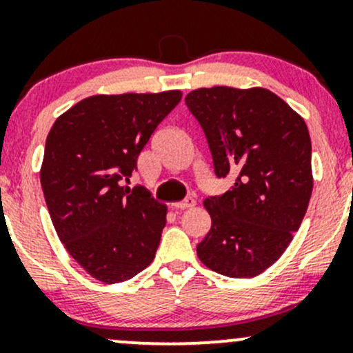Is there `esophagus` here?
I'll use <instances>...</instances> for the list:
<instances>
[{"label": "esophagus", "mask_w": 353, "mask_h": 353, "mask_svg": "<svg viewBox=\"0 0 353 353\" xmlns=\"http://www.w3.org/2000/svg\"><path fill=\"white\" fill-rule=\"evenodd\" d=\"M195 199L193 196H187L185 200H181V202H176V203H172V207L175 208V210H185V208H192L195 207Z\"/></svg>", "instance_id": "esophagus-1"}]
</instances>
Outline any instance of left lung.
<instances>
[{"instance_id": "left-lung-1", "label": "left lung", "mask_w": 353, "mask_h": 353, "mask_svg": "<svg viewBox=\"0 0 353 353\" xmlns=\"http://www.w3.org/2000/svg\"><path fill=\"white\" fill-rule=\"evenodd\" d=\"M185 102L205 134L215 175L234 180L229 192L203 202L212 227L196 254L219 274L252 278L281 257L308 208V128L263 87L196 89Z\"/></svg>"}]
</instances>
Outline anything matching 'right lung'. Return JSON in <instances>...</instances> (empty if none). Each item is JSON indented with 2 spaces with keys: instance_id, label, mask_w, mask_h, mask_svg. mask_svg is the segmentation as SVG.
Returning a JSON list of instances; mask_svg holds the SVG:
<instances>
[{
  "instance_id": "1",
  "label": "right lung",
  "mask_w": 353,
  "mask_h": 353,
  "mask_svg": "<svg viewBox=\"0 0 353 353\" xmlns=\"http://www.w3.org/2000/svg\"><path fill=\"white\" fill-rule=\"evenodd\" d=\"M180 99V90L87 97L48 132L40 172L48 214L67 252L102 283L128 281L154 259L166 205L121 181Z\"/></svg>"
}]
</instances>
